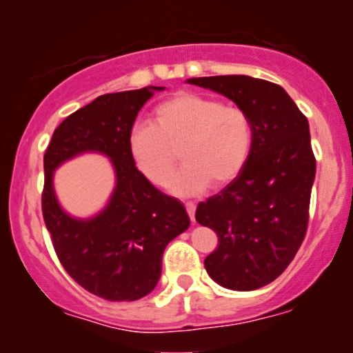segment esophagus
<instances>
[{
    "mask_svg": "<svg viewBox=\"0 0 353 353\" xmlns=\"http://www.w3.org/2000/svg\"><path fill=\"white\" fill-rule=\"evenodd\" d=\"M185 210H188L190 221L196 222V202H192V201L185 202Z\"/></svg>",
    "mask_w": 353,
    "mask_h": 353,
    "instance_id": "esophagus-1",
    "label": "esophagus"
}]
</instances>
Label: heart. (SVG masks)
<instances>
[{
	"label": "heart",
	"mask_w": 353,
	"mask_h": 353,
	"mask_svg": "<svg viewBox=\"0 0 353 353\" xmlns=\"http://www.w3.org/2000/svg\"><path fill=\"white\" fill-rule=\"evenodd\" d=\"M255 128L249 111L237 104L197 92H179L157 104L151 123H139L128 134L132 161L152 184L171 182L179 196H192L210 184L222 188L244 171L254 149Z\"/></svg>",
	"instance_id": "b5f03b06"
}]
</instances>
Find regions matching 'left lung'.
<instances>
[{"mask_svg": "<svg viewBox=\"0 0 353 353\" xmlns=\"http://www.w3.org/2000/svg\"><path fill=\"white\" fill-rule=\"evenodd\" d=\"M189 83L228 96L254 119L249 163L197 205L196 221L219 239L204 261L210 279L230 290H255L287 269L305 237L315 177L309 121L270 81L230 74Z\"/></svg>", "mask_w": 353, "mask_h": 353, "instance_id": "obj_1", "label": "left lung"}]
</instances>
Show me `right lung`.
Segmentation results:
<instances>
[{"label":"right lung","instance_id":"add662e5","mask_svg":"<svg viewBox=\"0 0 353 353\" xmlns=\"http://www.w3.org/2000/svg\"><path fill=\"white\" fill-rule=\"evenodd\" d=\"M157 89L163 88L99 96L54 129L44 152L41 209L54 252L72 281L111 302H132L151 292L161 277L165 245L189 228L184 205L154 188L128 149L137 112ZM86 150L111 157L118 182L99 216L78 221L59 208L52 171Z\"/></svg>","mask_w":353,"mask_h":353}]
</instances>
